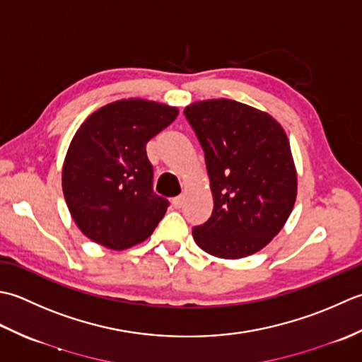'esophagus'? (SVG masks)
<instances>
[{"instance_id": "esophagus-1", "label": "esophagus", "mask_w": 362, "mask_h": 362, "mask_svg": "<svg viewBox=\"0 0 362 362\" xmlns=\"http://www.w3.org/2000/svg\"><path fill=\"white\" fill-rule=\"evenodd\" d=\"M172 204H173V208H175V209H180V208H182V204H184V198H182V197H175L173 200H172Z\"/></svg>"}]
</instances>
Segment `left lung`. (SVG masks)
<instances>
[{
  "label": "left lung",
  "instance_id": "1",
  "mask_svg": "<svg viewBox=\"0 0 362 362\" xmlns=\"http://www.w3.org/2000/svg\"><path fill=\"white\" fill-rule=\"evenodd\" d=\"M204 151L214 211L194 228L203 252L240 259L283 230L297 200V168L281 124L243 103L217 98L184 109Z\"/></svg>",
  "mask_w": 362,
  "mask_h": 362
}]
</instances>
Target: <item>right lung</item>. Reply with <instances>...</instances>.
<instances>
[{
	"mask_svg": "<svg viewBox=\"0 0 362 362\" xmlns=\"http://www.w3.org/2000/svg\"><path fill=\"white\" fill-rule=\"evenodd\" d=\"M178 114L164 103L123 98L95 110L75 132L62 190L71 218L88 239L122 252L153 234L168 202L153 194L146 144Z\"/></svg>",
	"mask_w": 362,
	"mask_h": 362,
	"instance_id": "right-lung-1",
	"label": "right lung"
}]
</instances>
